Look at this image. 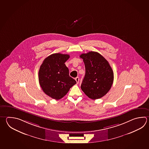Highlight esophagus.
<instances>
[{
    "mask_svg": "<svg viewBox=\"0 0 149 149\" xmlns=\"http://www.w3.org/2000/svg\"><path fill=\"white\" fill-rule=\"evenodd\" d=\"M75 81H76V82H77V83L78 84V83H79V77H76V78H75Z\"/></svg>",
    "mask_w": 149,
    "mask_h": 149,
    "instance_id": "obj_1",
    "label": "esophagus"
}]
</instances>
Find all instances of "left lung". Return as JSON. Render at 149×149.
I'll return each instance as SVG.
<instances>
[{
	"instance_id": "8db88e82",
	"label": "left lung",
	"mask_w": 149,
	"mask_h": 149,
	"mask_svg": "<svg viewBox=\"0 0 149 149\" xmlns=\"http://www.w3.org/2000/svg\"><path fill=\"white\" fill-rule=\"evenodd\" d=\"M79 57L85 67L81 86L82 91L93 100L102 97L109 91L113 81V72L108 61L97 52L82 54Z\"/></svg>"
}]
</instances>
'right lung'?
I'll use <instances>...</instances> for the list:
<instances>
[{
	"mask_svg": "<svg viewBox=\"0 0 149 149\" xmlns=\"http://www.w3.org/2000/svg\"><path fill=\"white\" fill-rule=\"evenodd\" d=\"M69 58L67 54H54L45 58L40 67V85L47 95L56 100L64 97L76 83L65 64Z\"/></svg>",
	"mask_w": 149,
	"mask_h": 149,
	"instance_id": "1",
	"label": "right lung"
}]
</instances>
